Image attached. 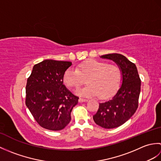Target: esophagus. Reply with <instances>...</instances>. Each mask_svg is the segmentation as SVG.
I'll return each mask as SVG.
<instances>
[{
	"label": "esophagus",
	"instance_id": "esophagus-1",
	"mask_svg": "<svg viewBox=\"0 0 161 161\" xmlns=\"http://www.w3.org/2000/svg\"><path fill=\"white\" fill-rule=\"evenodd\" d=\"M88 100H86V99H82V98H80L79 99V102L80 103H82V102H87Z\"/></svg>",
	"mask_w": 161,
	"mask_h": 161
}]
</instances>
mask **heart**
I'll return each mask as SVG.
<instances>
[{"instance_id":"1","label":"heart","mask_w":161,"mask_h":161,"mask_svg":"<svg viewBox=\"0 0 161 161\" xmlns=\"http://www.w3.org/2000/svg\"><path fill=\"white\" fill-rule=\"evenodd\" d=\"M121 78V70L118 66L92 59L78 65L76 69L68 68L64 73L63 81L68 88L77 89L86 79L88 84L78 90L77 94L83 97L97 95L99 98L105 99L118 91Z\"/></svg>"}]
</instances>
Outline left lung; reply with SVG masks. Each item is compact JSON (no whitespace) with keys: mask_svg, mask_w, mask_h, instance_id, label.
Masks as SVG:
<instances>
[{"mask_svg":"<svg viewBox=\"0 0 161 161\" xmlns=\"http://www.w3.org/2000/svg\"><path fill=\"white\" fill-rule=\"evenodd\" d=\"M100 57L118 65L121 70L122 85L111 99L100 103L93 118L102 128L114 129L125 123L137 110L141 81L136 65L122 54H108Z\"/></svg>","mask_w":161,"mask_h":161,"instance_id":"1","label":"left lung"}]
</instances>
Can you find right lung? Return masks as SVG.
I'll list each match as a JSON object with an SVG mask.
<instances>
[{"label":"right lung","mask_w":161,"mask_h":161,"mask_svg":"<svg viewBox=\"0 0 161 161\" xmlns=\"http://www.w3.org/2000/svg\"><path fill=\"white\" fill-rule=\"evenodd\" d=\"M70 61L46 59L34 66L26 84L25 104L37 123L51 131L64 129L78 103L64 85L63 75Z\"/></svg>","instance_id":"obj_1"}]
</instances>
